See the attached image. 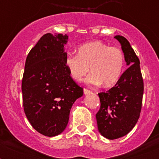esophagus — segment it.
Wrapping results in <instances>:
<instances>
[{
  "label": "esophagus",
  "mask_w": 159,
  "mask_h": 159,
  "mask_svg": "<svg viewBox=\"0 0 159 159\" xmlns=\"http://www.w3.org/2000/svg\"><path fill=\"white\" fill-rule=\"evenodd\" d=\"M83 92H84V94L85 95H87V94H90L91 93V91L88 89H87V88H84V90H83Z\"/></svg>",
  "instance_id": "1"
}]
</instances>
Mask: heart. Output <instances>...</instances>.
<instances>
[{
	"label": "heart",
	"instance_id": "b5f03b06",
	"mask_svg": "<svg viewBox=\"0 0 159 159\" xmlns=\"http://www.w3.org/2000/svg\"><path fill=\"white\" fill-rule=\"evenodd\" d=\"M65 64L75 82H82L89 72L91 85L112 87L119 82L125 67V56L120 48L102 41H92L77 48V54L68 53Z\"/></svg>",
	"mask_w": 159,
	"mask_h": 159
}]
</instances>
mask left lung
<instances>
[{"instance_id": "obj_1", "label": "left lung", "mask_w": 159, "mask_h": 159, "mask_svg": "<svg viewBox=\"0 0 159 159\" xmlns=\"http://www.w3.org/2000/svg\"><path fill=\"white\" fill-rule=\"evenodd\" d=\"M120 43L126 64L129 66L119 82L106 92L98 93L101 107L96 115L98 130L109 139L126 135L140 116L143 81L139 59L125 37L115 36Z\"/></svg>"}]
</instances>
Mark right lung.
Returning <instances> with one entry per match:
<instances>
[{"label": "right lung", "instance_id": "add662e5", "mask_svg": "<svg viewBox=\"0 0 159 159\" xmlns=\"http://www.w3.org/2000/svg\"><path fill=\"white\" fill-rule=\"evenodd\" d=\"M68 36L43 34L26 57L22 97L24 111L36 131L48 137L58 135L67 127L70 110L83 95L65 64L64 45Z\"/></svg>", "mask_w": 159, "mask_h": 159}]
</instances>
